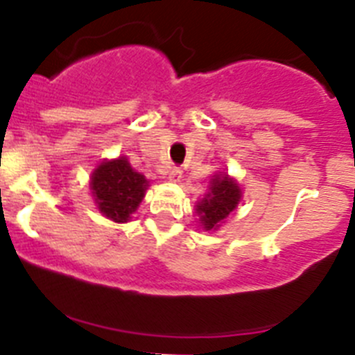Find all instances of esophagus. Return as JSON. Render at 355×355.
<instances>
[{
    "instance_id": "34e87169",
    "label": "esophagus",
    "mask_w": 355,
    "mask_h": 355,
    "mask_svg": "<svg viewBox=\"0 0 355 355\" xmlns=\"http://www.w3.org/2000/svg\"><path fill=\"white\" fill-rule=\"evenodd\" d=\"M167 175H168V181L180 183L181 178H183V171H181V168H178V167H174V168H171V171L167 172Z\"/></svg>"
}]
</instances>
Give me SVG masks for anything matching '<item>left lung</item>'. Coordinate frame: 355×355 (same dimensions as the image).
Listing matches in <instances>:
<instances>
[{"mask_svg": "<svg viewBox=\"0 0 355 355\" xmlns=\"http://www.w3.org/2000/svg\"><path fill=\"white\" fill-rule=\"evenodd\" d=\"M241 187L227 172H215L209 180L208 192L196 202V213L202 231L215 233L225 224L241 202Z\"/></svg>", "mask_w": 355, "mask_h": 355, "instance_id": "8db88e82", "label": "left lung"}]
</instances>
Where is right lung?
Instances as JSON below:
<instances>
[{
	"label": "right lung",
	"instance_id": "add662e5",
	"mask_svg": "<svg viewBox=\"0 0 355 355\" xmlns=\"http://www.w3.org/2000/svg\"><path fill=\"white\" fill-rule=\"evenodd\" d=\"M90 196L97 211L106 218L124 224L131 220L140 202L146 197L149 180L135 171L128 156L103 159L90 174Z\"/></svg>",
	"mask_w": 355,
	"mask_h": 355
}]
</instances>
